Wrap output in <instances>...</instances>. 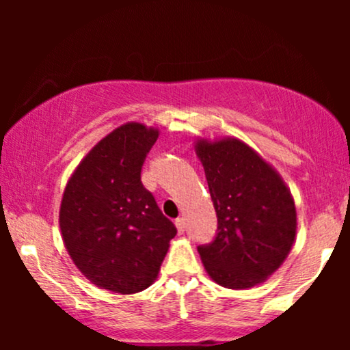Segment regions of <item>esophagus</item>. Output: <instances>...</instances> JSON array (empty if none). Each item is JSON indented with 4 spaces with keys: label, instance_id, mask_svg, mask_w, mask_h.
Returning <instances> with one entry per match:
<instances>
[{
    "label": "esophagus",
    "instance_id": "obj_1",
    "mask_svg": "<svg viewBox=\"0 0 350 350\" xmlns=\"http://www.w3.org/2000/svg\"><path fill=\"white\" fill-rule=\"evenodd\" d=\"M176 227H178L179 234H184V230H186V220H184L183 217L176 219Z\"/></svg>",
    "mask_w": 350,
    "mask_h": 350
}]
</instances>
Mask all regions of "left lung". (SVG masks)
I'll return each mask as SVG.
<instances>
[{"label":"left lung","mask_w":350,"mask_h":350,"mask_svg":"<svg viewBox=\"0 0 350 350\" xmlns=\"http://www.w3.org/2000/svg\"><path fill=\"white\" fill-rule=\"evenodd\" d=\"M217 214V234L198 252L212 280L230 290L263 283L280 268L296 235V208L284 183L235 138L198 142Z\"/></svg>","instance_id":"obj_1"}]
</instances>
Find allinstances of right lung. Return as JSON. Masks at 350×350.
Wrapping results in <instances>:
<instances>
[{
    "label": "right lung",
    "instance_id": "1",
    "mask_svg": "<svg viewBox=\"0 0 350 350\" xmlns=\"http://www.w3.org/2000/svg\"><path fill=\"white\" fill-rule=\"evenodd\" d=\"M156 139L158 130L142 123L116 128L83 158L64 191V243L75 267L103 290H146L178 234L142 183Z\"/></svg>",
    "mask_w": 350,
    "mask_h": 350
}]
</instances>
